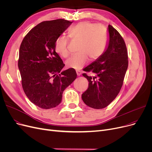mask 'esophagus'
Returning a JSON list of instances; mask_svg holds the SVG:
<instances>
[{"instance_id": "1", "label": "esophagus", "mask_w": 152, "mask_h": 152, "mask_svg": "<svg viewBox=\"0 0 152 152\" xmlns=\"http://www.w3.org/2000/svg\"><path fill=\"white\" fill-rule=\"evenodd\" d=\"M76 74L78 76H80L81 75V72L80 71H76Z\"/></svg>"}]
</instances>
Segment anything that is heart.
I'll return each mask as SVG.
<instances>
[{
    "instance_id": "obj_1",
    "label": "heart",
    "mask_w": 152,
    "mask_h": 152,
    "mask_svg": "<svg viewBox=\"0 0 152 152\" xmlns=\"http://www.w3.org/2000/svg\"><path fill=\"white\" fill-rule=\"evenodd\" d=\"M73 40L80 41L77 54L72 56L66 62L67 67L78 69L88 61L98 59L104 52L108 43V33L102 25L83 21L73 26L69 32ZM55 49L59 55L67 58L69 54V39L59 36L55 42Z\"/></svg>"
}]
</instances>
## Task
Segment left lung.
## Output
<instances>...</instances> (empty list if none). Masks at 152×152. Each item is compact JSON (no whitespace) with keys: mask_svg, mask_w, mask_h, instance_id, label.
Here are the masks:
<instances>
[{"mask_svg":"<svg viewBox=\"0 0 152 152\" xmlns=\"http://www.w3.org/2000/svg\"><path fill=\"white\" fill-rule=\"evenodd\" d=\"M108 39L103 54L83 70L94 76L83 74L89 82L82 99L94 109L106 107L118 94L128 69V60L126 45L115 28L108 25Z\"/></svg>","mask_w":152,"mask_h":152,"instance_id":"left-lung-1","label":"left lung"}]
</instances>
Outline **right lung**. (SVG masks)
Here are the masks:
<instances>
[{"mask_svg":"<svg viewBox=\"0 0 152 152\" xmlns=\"http://www.w3.org/2000/svg\"><path fill=\"white\" fill-rule=\"evenodd\" d=\"M72 22L44 21L27 34L19 49L18 67L24 91L42 109L59 105L64 89L77 77L73 68L61 71L65 64L56 52L55 42Z\"/></svg>","mask_w":152,"mask_h":152,"instance_id":"obj_1","label":"right lung"}]
</instances>
